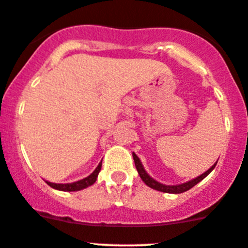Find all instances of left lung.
<instances>
[{
    "instance_id": "8db88e82",
    "label": "left lung",
    "mask_w": 248,
    "mask_h": 248,
    "mask_svg": "<svg viewBox=\"0 0 248 248\" xmlns=\"http://www.w3.org/2000/svg\"><path fill=\"white\" fill-rule=\"evenodd\" d=\"M132 156H134V161H135V166H136L137 172H139L141 179L144 181L145 185L149 186V187H152V188H154V190L161 191V192H165V193H183V192H185V191L190 190V188H192L193 186L197 185L200 181L203 180L206 175L210 174L211 170L215 168L216 163H217V161H216L210 168H209L208 170H206V172H204L203 174L198 175V177L195 178V179L188 180V181H186V183H183V184H178V185H165V184L159 183V181H156L154 178H152L149 174H148L147 170H145L144 167H143L141 160L139 159V156H137L135 153H132Z\"/></svg>"
}]
</instances>
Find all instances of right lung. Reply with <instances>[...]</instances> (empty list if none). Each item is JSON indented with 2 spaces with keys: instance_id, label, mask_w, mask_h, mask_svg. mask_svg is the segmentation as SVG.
I'll list each match as a JSON object with an SVG mask.
<instances>
[{
  "instance_id": "1",
  "label": "right lung",
  "mask_w": 248,
  "mask_h": 248,
  "mask_svg": "<svg viewBox=\"0 0 248 248\" xmlns=\"http://www.w3.org/2000/svg\"><path fill=\"white\" fill-rule=\"evenodd\" d=\"M100 170H101V162L99 163L98 167L93 170V173H91L88 177L83 178V179H81L78 181H74V183H69V184H56V183H50V181H46V180L45 181H46V184L48 186H51V187L55 188V190L65 191V192L80 191V190H83V188H87L88 186L93 185V184L95 183Z\"/></svg>"
}]
</instances>
